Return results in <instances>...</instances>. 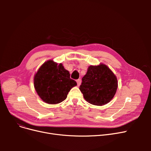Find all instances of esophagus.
<instances>
[{"instance_id": "34e87169", "label": "esophagus", "mask_w": 151, "mask_h": 151, "mask_svg": "<svg viewBox=\"0 0 151 151\" xmlns=\"http://www.w3.org/2000/svg\"><path fill=\"white\" fill-rule=\"evenodd\" d=\"M76 83H77V85L78 86H80L81 85V80H80V79H79V80H76Z\"/></svg>"}]
</instances>
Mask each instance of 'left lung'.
Segmentation results:
<instances>
[{
  "label": "left lung",
  "instance_id": "left-lung-1",
  "mask_svg": "<svg viewBox=\"0 0 151 151\" xmlns=\"http://www.w3.org/2000/svg\"><path fill=\"white\" fill-rule=\"evenodd\" d=\"M117 80L113 71L104 63L89 67L82 78L80 90L91 104L102 106L113 99L117 89Z\"/></svg>",
  "mask_w": 151,
  "mask_h": 151
}]
</instances>
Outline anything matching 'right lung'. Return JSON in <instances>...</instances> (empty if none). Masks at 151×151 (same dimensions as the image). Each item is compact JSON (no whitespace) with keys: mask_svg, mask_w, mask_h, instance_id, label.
Listing matches in <instances>:
<instances>
[{"mask_svg":"<svg viewBox=\"0 0 151 151\" xmlns=\"http://www.w3.org/2000/svg\"><path fill=\"white\" fill-rule=\"evenodd\" d=\"M34 83L39 97L48 104H59L65 100L68 92L77 85L62 63L58 64L52 60L45 62L39 68Z\"/></svg>","mask_w":151,"mask_h":151,"instance_id":"1","label":"right lung"}]
</instances>
